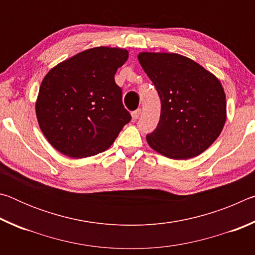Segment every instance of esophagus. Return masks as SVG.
Wrapping results in <instances>:
<instances>
[{
  "label": "esophagus",
  "instance_id": "obj_1",
  "mask_svg": "<svg viewBox=\"0 0 255 255\" xmlns=\"http://www.w3.org/2000/svg\"><path fill=\"white\" fill-rule=\"evenodd\" d=\"M140 112H141L140 109H137V110H135V111H132V112H131V118H132V120H136L138 117H139Z\"/></svg>",
  "mask_w": 255,
  "mask_h": 255
}]
</instances>
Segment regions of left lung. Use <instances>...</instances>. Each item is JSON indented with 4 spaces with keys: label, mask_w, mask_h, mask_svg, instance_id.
I'll use <instances>...</instances> for the list:
<instances>
[{
    "label": "left lung",
    "mask_w": 255,
    "mask_h": 255,
    "mask_svg": "<svg viewBox=\"0 0 255 255\" xmlns=\"http://www.w3.org/2000/svg\"><path fill=\"white\" fill-rule=\"evenodd\" d=\"M161 99V117L146 136L150 148L173 159L200 155L217 139L226 122V96L213 73L174 53L138 54Z\"/></svg>",
    "instance_id": "1"
}]
</instances>
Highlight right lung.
<instances>
[{
	"mask_svg": "<svg viewBox=\"0 0 255 255\" xmlns=\"http://www.w3.org/2000/svg\"><path fill=\"white\" fill-rule=\"evenodd\" d=\"M128 50L100 46L81 51L47 73L36 101L38 124L53 147L71 158L107 150L131 116L116 84Z\"/></svg>",
	"mask_w": 255,
	"mask_h": 255,
	"instance_id": "right-lung-1",
	"label": "right lung"
}]
</instances>
